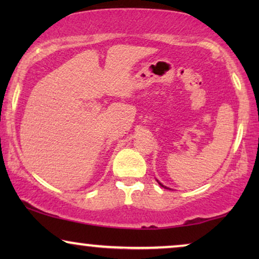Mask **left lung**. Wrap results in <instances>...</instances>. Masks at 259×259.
Returning a JSON list of instances; mask_svg holds the SVG:
<instances>
[{
	"instance_id": "1",
	"label": "left lung",
	"mask_w": 259,
	"mask_h": 259,
	"mask_svg": "<svg viewBox=\"0 0 259 259\" xmlns=\"http://www.w3.org/2000/svg\"><path fill=\"white\" fill-rule=\"evenodd\" d=\"M157 182H158V180H157ZM159 183V185H160L161 187H164V189H168V187H166V186H164V185H162V184L160 183V182H158ZM168 190H171V189H168Z\"/></svg>"
}]
</instances>
